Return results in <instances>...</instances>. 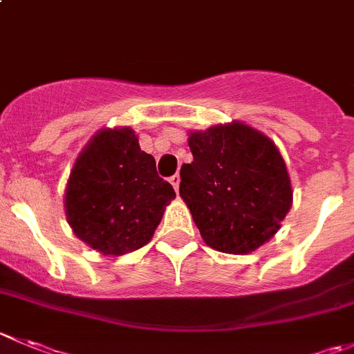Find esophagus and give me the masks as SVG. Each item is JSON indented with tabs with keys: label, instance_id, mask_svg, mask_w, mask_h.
<instances>
[{
	"label": "esophagus",
	"instance_id": "34e87169",
	"mask_svg": "<svg viewBox=\"0 0 354 354\" xmlns=\"http://www.w3.org/2000/svg\"><path fill=\"white\" fill-rule=\"evenodd\" d=\"M169 181H171V185H173L174 187V190H180V174H173V176L169 178Z\"/></svg>",
	"mask_w": 354,
	"mask_h": 354
}]
</instances>
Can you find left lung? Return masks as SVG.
Instances as JSON below:
<instances>
[{
  "label": "left lung",
  "instance_id": "8db88e82",
  "mask_svg": "<svg viewBox=\"0 0 354 354\" xmlns=\"http://www.w3.org/2000/svg\"><path fill=\"white\" fill-rule=\"evenodd\" d=\"M194 160L180 171V195L214 250L249 254L280 230L292 185L275 142L240 121L188 133Z\"/></svg>",
  "mask_w": 354,
  "mask_h": 354
}]
</instances>
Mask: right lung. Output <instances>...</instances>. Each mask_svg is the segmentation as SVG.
I'll return each instance as SVG.
<instances>
[{
    "label": "right lung",
    "instance_id": "obj_1",
    "mask_svg": "<svg viewBox=\"0 0 354 354\" xmlns=\"http://www.w3.org/2000/svg\"><path fill=\"white\" fill-rule=\"evenodd\" d=\"M174 197L156 159L124 126L100 129L86 143L72 166L64 207L79 240L104 256H122L150 242Z\"/></svg>",
    "mask_w": 354,
    "mask_h": 354
}]
</instances>
